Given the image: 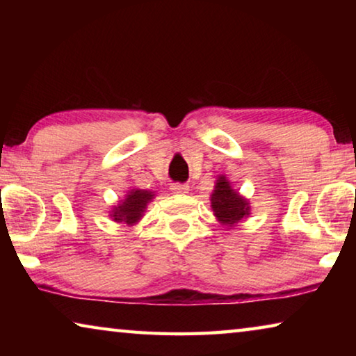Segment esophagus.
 <instances>
[{
  "mask_svg": "<svg viewBox=\"0 0 356 356\" xmlns=\"http://www.w3.org/2000/svg\"><path fill=\"white\" fill-rule=\"evenodd\" d=\"M188 190H190V186L184 185V184H172L171 185L172 193H180V195H182V193H188Z\"/></svg>",
  "mask_w": 356,
  "mask_h": 356,
  "instance_id": "esophagus-1",
  "label": "esophagus"
}]
</instances>
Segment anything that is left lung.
I'll list each match as a JSON object with an SVG mask.
<instances>
[{"instance_id": "obj_1", "label": "left lung", "mask_w": 356, "mask_h": 356, "mask_svg": "<svg viewBox=\"0 0 356 356\" xmlns=\"http://www.w3.org/2000/svg\"><path fill=\"white\" fill-rule=\"evenodd\" d=\"M210 201H212L215 216L225 225H236L243 216L250 215L248 202L242 196H238L237 191L232 190L231 184L222 176L216 180Z\"/></svg>"}]
</instances>
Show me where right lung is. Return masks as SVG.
<instances>
[{"instance_id":"right-lung-1","label":"right lung","mask_w":356,"mask_h":356,"mask_svg":"<svg viewBox=\"0 0 356 356\" xmlns=\"http://www.w3.org/2000/svg\"><path fill=\"white\" fill-rule=\"evenodd\" d=\"M152 191L146 190H131L130 195L113 210V220L118 222H127V225H135L141 218V215L146 209L147 202L152 200Z\"/></svg>"}]
</instances>
